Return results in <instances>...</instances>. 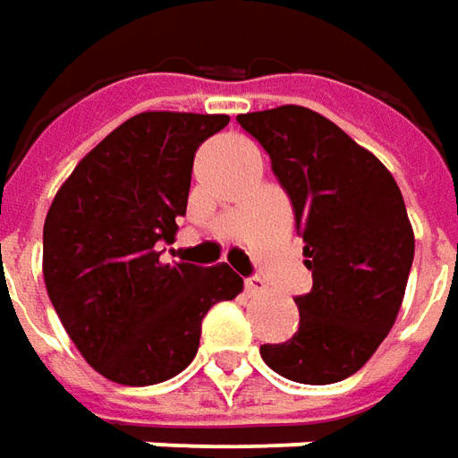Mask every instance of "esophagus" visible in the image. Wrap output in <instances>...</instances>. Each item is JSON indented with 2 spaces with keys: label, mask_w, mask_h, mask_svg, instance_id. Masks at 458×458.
<instances>
[{
  "label": "esophagus",
  "mask_w": 458,
  "mask_h": 458,
  "mask_svg": "<svg viewBox=\"0 0 458 458\" xmlns=\"http://www.w3.org/2000/svg\"><path fill=\"white\" fill-rule=\"evenodd\" d=\"M266 288H268V285H266V281H263V278H258V276H255V278H248V281H245V293H248V295L263 293Z\"/></svg>",
  "instance_id": "34e87169"
}]
</instances>
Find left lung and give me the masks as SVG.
Listing matches in <instances>:
<instances>
[{
  "mask_svg": "<svg viewBox=\"0 0 458 458\" xmlns=\"http://www.w3.org/2000/svg\"><path fill=\"white\" fill-rule=\"evenodd\" d=\"M270 155L303 238L310 293L293 338L260 346L276 373L310 386L359 371L381 346L413 263V230L384 163L318 112L283 105L238 114Z\"/></svg>",
  "mask_w": 458,
  "mask_h": 458,
  "instance_id": "obj_1",
  "label": "left lung"
}]
</instances>
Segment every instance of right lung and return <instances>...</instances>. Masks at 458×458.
I'll list each match as a JSON object with an SVG mask.
<instances>
[{
  "label": "right lung",
  "mask_w": 458,
  "mask_h": 458,
  "mask_svg": "<svg viewBox=\"0 0 458 458\" xmlns=\"http://www.w3.org/2000/svg\"><path fill=\"white\" fill-rule=\"evenodd\" d=\"M228 114L140 112L87 152L45 220L49 301L85 360L123 386L188 369L205 313L242 291L220 263H163L185 216L195 152Z\"/></svg>",
  "instance_id": "obj_1"
}]
</instances>
